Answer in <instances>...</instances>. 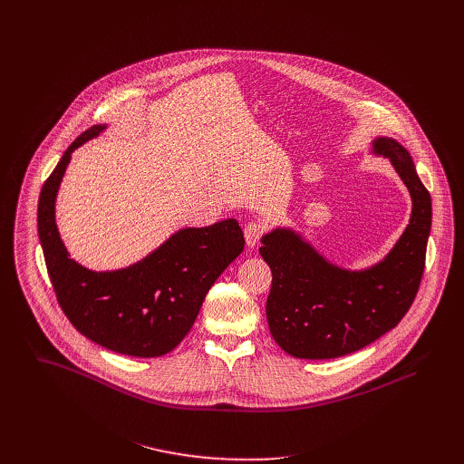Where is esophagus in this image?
Returning a JSON list of instances; mask_svg holds the SVG:
<instances>
[{
	"label": "esophagus",
	"instance_id": "obj_1",
	"mask_svg": "<svg viewBox=\"0 0 464 464\" xmlns=\"http://www.w3.org/2000/svg\"><path fill=\"white\" fill-rule=\"evenodd\" d=\"M263 234H265V225H263V223H257V221L248 223V225L245 227V241H246V246H248V248L257 246Z\"/></svg>",
	"mask_w": 464,
	"mask_h": 464
}]
</instances>
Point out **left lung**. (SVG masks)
I'll return each mask as SVG.
<instances>
[{
	"label": "left lung",
	"instance_id": "obj_1",
	"mask_svg": "<svg viewBox=\"0 0 464 464\" xmlns=\"http://www.w3.org/2000/svg\"><path fill=\"white\" fill-rule=\"evenodd\" d=\"M372 153L392 162L412 201L409 225L381 263L341 267L287 227L261 239L259 254L273 275L266 302L269 332L296 359H335L364 348L397 327L420 287L432 223L430 195L398 140L377 137Z\"/></svg>",
	"mask_w": 464,
	"mask_h": 464
}]
</instances>
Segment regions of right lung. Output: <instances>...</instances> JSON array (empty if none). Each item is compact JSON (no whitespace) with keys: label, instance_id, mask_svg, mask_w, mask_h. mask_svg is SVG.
Returning <instances> with one entry per match:
<instances>
[{"label":"right lung","instance_id":"right-lung-1","mask_svg":"<svg viewBox=\"0 0 464 464\" xmlns=\"http://www.w3.org/2000/svg\"><path fill=\"white\" fill-rule=\"evenodd\" d=\"M94 125L66 150L44 182L37 207V230L57 300L72 327L96 344L132 357H160L191 331L201 304L245 248L236 219L175 232L133 265L94 271L69 257L55 221V201L71 153L98 137Z\"/></svg>","mask_w":464,"mask_h":464}]
</instances>
